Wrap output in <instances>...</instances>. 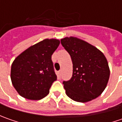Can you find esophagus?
Segmentation results:
<instances>
[{
	"label": "esophagus",
	"mask_w": 122,
	"mask_h": 122,
	"mask_svg": "<svg viewBox=\"0 0 122 122\" xmlns=\"http://www.w3.org/2000/svg\"><path fill=\"white\" fill-rule=\"evenodd\" d=\"M61 71H58L57 72V75H58V77H60V76H61Z\"/></svg>",
	"instance_id": "1"
}]
</instances>
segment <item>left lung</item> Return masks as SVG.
I'll list each match as a JSON object with an SVG mask.
<instances>
[{"instance_id":"8db88e82","label":"left lung","mask_w":122,"mask_h":122,"mask_svg":"<svg viewBox=\"0 0 122 122\" xmlns=\"http://www.w3.org/2000/svg\"><path fill=\"white\" fill-rule=\"evenodd\" d=\"M61 44L73 62L72 77L63 81L66 95L79 102L98 97L105 90L110 76L105 55L94 45L74 36L62 39Z\"/></svg>"}]
</instances>
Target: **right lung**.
<instances>
[{
  "instance_id": "1",
  "label": "right lung",
  "mask_w": 122,
  "mask_h": 122,
  "mask_svg": "<svg viewBox=\"0 0 122 122\" xmlns=\"http://www.w3.org/2000/svg\"><path fill=\"white\" fill-rule=\"evenodd\" d=\"M60 45L56 39H46L24 51L14 60L11 69L12 84L17 93L29 100L47 96L57 79L51 55Z\"/></svg>"
}]
</instances>
